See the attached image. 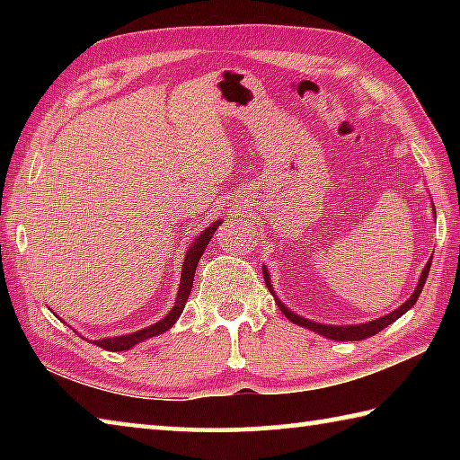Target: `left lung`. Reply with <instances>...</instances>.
Returning a JSON list of instances; mask_svg holds the SVG:
<instances>
[{
	"label": "left lung",
	"instance_id": "8db88e82",
	"mask_svg": "<svg viewBox=\"0 0 460 460\" xmlns=\"http://www.w3.org/2000/svg\"><path fill=\"white\" fill-rule=\"evenodd\" d=\"M432 215H434V221H436V208H434V205H432ZM430 263H432V258L428 260V263H426L424 270H422V274H420L418 284H416V288H414V292H411L410 298H408L406 302H403L402 306L392 310V313L385 314V316L376 318V321L361 323V324H323V323L310 321V318H302L300 314H296L294 310L288 308V306L284 305V302L278 298L274 286H271V278H270L268 268H266V266H261V268H263V279H266L268 290L271 292V296H274L276 305L279 306V310H282L288 321H292L294 324H298V326H305V329L314 331V332H318V334H323V337L332 339V341H363V339L373 337V334H377L379 331H384L387 324H392V323L398 321V318H400L402 314H406L408 310L416 305L418 296H420V292H422V288H424V284H426L428 271H430Z\"/></svg>",
	"mask_w": 460,
	"mask_h": 460
}]
</instances>
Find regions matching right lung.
I'll use <instances>...</instances> for the list:
<instances>
[{
	"instance_id": "1",
	"label": "right lung",
	"mask_w": 460,
	"mask_h": 460,
	"mask_svg": "<svg viewBox=\"0 0 460 460\" xmlns=\"http://www.w3.org/2000/svg\"><path fill=\"white\" fill-rule=\"evenodd\" d=\"M221 221H215L213 225H208V227L199 233L197 237H194L192 243L186 249V255H184V261H182V274H181V286H178V294H176V302L170 313L162 318V321L154 323L152 326H146L142 331H136V332H129V334H119V337H105V339H99V341H93L97 347L105 349V351H128V349L136 347L137 342H144L152 337H158V334L166 332L172 329L176 324L178 318H181L182 310L186 300H189L190 290H192V282H194V271H197L199 261L202 258V253H205V249L208 245V241L213 239V233L219 229Z\"/></svg>"
}]
</instances>
